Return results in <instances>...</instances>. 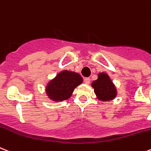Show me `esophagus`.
Wrapping results in <instances>:
<instances>
[{
  "mask_svg": "<svg viewBox=\"0 0 151 151\" xmlns=\"http://www.w3.org/2000/svg\"><path fill=\"white\" fill-rule=\"evenodd\" d=\"M84 83H85V84H90V82H91V79L89 78H85L84 79Z\"/></svg>",
  "mask_w": 151,
  "mask_h": 151,
  "instance_id": "34e87169",
  "label": "esophagus"
}]
</instances>
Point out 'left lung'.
<instances>
[{
	"mask_svg": "<svg viewBox=\"0 0 151 151\" xmlns=\"http://www.w3.org/2000/svg\"><path fill=\"white\" fill-rule=\"evenodd\" d=\"M97 98L101 101H111L116 97L117 90L115 84L105 73H99V78L91 84Z\"/></svg>",
	"mask_w": 151,
	"mask_h": 151,
	"instance_id": "8db88e82",
	"label": "left lung"
}]
</instances>
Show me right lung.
Listing matches in <instances>:
<instances>
[{"label": "right lung", "instance_id": "add662e5", "mask_svg": "<svg viewBox=\"0 0 151 151\" xmlns=\"http://www.w3.org/2000/svg\"><path fill=\"white\" fill-rule=\"evenodd\" d=\"M83 82V78L79 73L69 70L59 73L48 83L46 92L49 99L54 101L67 100L72 95L74 88Z\"/></svg>", "mask_w": 151, "mask_h": 151}]
</instances>
